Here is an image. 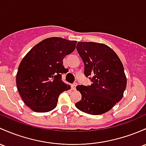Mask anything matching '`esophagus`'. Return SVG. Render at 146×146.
I'll return each instance as SVG.
<instances>
[{"mask_svg": "<svg viewBox=\"0 0 146 146\" xmlns=\"http://www.w3.org/2000/svg\"><path fill=\"white\" fill-rule=\"evenodd\" d=\"M76 86H77V83H73V84L71 85V87H72V89H73V90H76Z\"/></svg>", "mask_w": 146, "mask_h": 146, "instance_id": "34e87169", "label": "esophagus"}]
</instances>
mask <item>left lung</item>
Returning <instances> with one entry per match:
<instances>
[{
	"label": "left lung",
	"mask_w": 146,
	"mask_h": 146,
	"mask_svg": "<svg viewBox=\"0 0 146 146\" xmlns=\"http://www.w3.org/2000/svg\"><path fill=\"white\" fill-rule=\"evenodd\" d=\"M77 51L84 64V76L91 85L77 86L82 98L76 103L80 111L100 115L122 99L127 79L122 62L109 46L96 42H78Z\"/></svg>",
	"instance_id": "8db88e82"
}]
</instances>
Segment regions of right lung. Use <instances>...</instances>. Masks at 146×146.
Instances as JSON below:
<instances>
[{
    "label": "right lung",
    "instance_id": "1",
    "mask_svg": "<svg viewBox=\"0 0 146 146\" xmlns=\"http://www.w3.org/2000/svg\"><path fill=\"white\" fill-rule=\"evenodd\" d=\"M76 41L50 37L34 46L23 57L17 74V89L24 103L36 112L57 106L58 97L70 89L62 80L67 73L63 59L73 52Z\"/></svg>",
    "mask_w": 146,
    "mask_h": 146
}]
</instances>
